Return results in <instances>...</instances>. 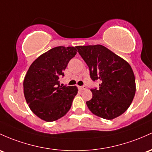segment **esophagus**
<instances>
[{"instance_id": "esophagus-1", "label": "esophagus", "mask_w": 152, "mask_h": 152, "mask_svg": "<svg viewBox=\"0 0 152 152\" xmlns=\"http://www.w3.org/2000/svg\"><path fill=\"white\" fill-rule=\"evenodd\" d=\"M79 89L81 90H85L86 89V86H80Z\"/></svg>"}]
</instances>
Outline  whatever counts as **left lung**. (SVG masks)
Instances as JSON below:
<instances>
[{"label":"left lung","mask_w":152,"mask_h":152,"mask_svg":"<svg viewBox=\"0 0 152 152\" xmlns=\"http://www.w3.org/2000/svg\"><path fill=\"white\" fill-rule=\"evenodd\" d=\"M89 68L90 77L99 82V89H91L92 98L86 102L95 115L113 120L131 105L136 93V80L127 61L101 45L76 46Z\"/></svg>","instance_id":"1"}]
</instances>
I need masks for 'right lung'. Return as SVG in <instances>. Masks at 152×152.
<instances>
[{"label":"right lung","instance_id":"add662e5","mask_svg":"<svg viewBox=\"0 0 152 152\" xmlns=\"http://www.w3.org/2000/svg\"><path fill=\"white\" fill-rule=\"evenodd\" d=\"M76 52L74 47L52 48L37 58L27 71L23 83L24 97L33 113L43 121H57L71 108L77 87L61 86L59 79Z\"/></svg>","mask_w":152,"mask_h":152}]
</instances>
